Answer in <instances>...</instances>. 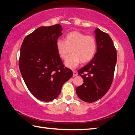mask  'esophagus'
I'll use <instances>...</instances> for the list:
<instances>
[{
    "mask_svg": "<svg viewBox=\"0 0 135 135\" xmlns=\"http://www.w3.org/2000/svg\"><path fill=\"white\" fill-rule=\"evenodd\" d=\"M73 77H75V76H78V73H77L76 71H73Z\"/></svg>",
    "mask_w": 135,
    "mask_h": 135,
    "instance_id": "1",
    "label": "esophagus"
}]
</instances>
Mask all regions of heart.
I'll return each instance as SVG.
<instances>
[{
	"mask_svg": "<svg viewBox=\"0 0 135 135\" xmlns=\"http://www.w3.org/2000/svg\"><path fill=\"white\" fill-rule=\"evenodd\" d=\"M97 41L94 37L86 35L78 31L71 32L66 35L65 41L58 39L56 42L57 52L61 59H65L71 52L72 54L64 64L70 69H74L81 62H88L97 51Z\"/></svg>",
	"mask_w": 135,
	"mask_h": 135,
	"instance_id": "heart-1",
	"label": "heart"
}]
</instances>
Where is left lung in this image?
I'll return each instance as SVG.
<instances>
[{
	"instance_id": "obj_1",
	"label": "left lung",
	"mask_w": 135,
	"mask_h": 135,
	"mask_svg": "<svg viewBox=\"0 0 135 135\" xmlns=\"http://www.w3.org/2000/svg\"><path fill=\"white\" fill-rule=\"evenodd\" d=\"M94 33L97 52L93 59L78 71L84 83L76 88L79 98L88 103L99 100L109 89L117 63V51L110 36L98 28Z\"/></svg>"
}]
</instances>
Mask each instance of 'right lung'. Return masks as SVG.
Segmentation results:
<instances>
[{"label":"right lung","mask_w":135,"mask_h":135,"mask_svg":"<svg viewBox=\"0 0 135 135\" xmlns=\"http://www.w3.org/2000/svg\"><path fill=\"white\" fill-rule=\"evenodd\" d=\"M62 35L61 25L41 26L26 36L21 44L18 62L21 76L29 91L41 101L55 99L73 76L57 52L56 42Z\"/></svg>","instance_id":"obj_1"}]
</instances>
